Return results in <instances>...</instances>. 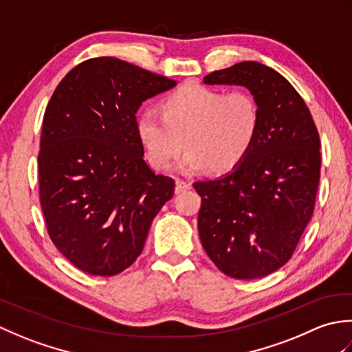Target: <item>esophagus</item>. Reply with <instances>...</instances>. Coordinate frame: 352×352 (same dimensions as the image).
<instances>
[{
	"label": "esophagus",
	"instance_id": "esophagus-1",
	"mask_svg": "<svg viewBox=\"0 0 352 352\" xmlns=\"http://www.w3.org/2000/svg\"><path fill=\"white\" fill-rule=\"evenodd\" d=\"M189 189H190V184L189 183H186L183 180H177L175 182V192L177 193H182V192H186V190H189Z\"/></svg>",
	"mask_w": 352,
	"mask_h": 352
}]
</instances>
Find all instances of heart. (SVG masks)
I'll return each instance as SVG.
<instances>
[{
	"instance_id": "1",
	"label": "heart",
	"mask_w": 352,
	"mask_h": 352,
	"mask_svg": "<svg viewBox=\"0 0 352 352\" xmlns=\"http://www.w3.org/2000/svg\"><path fill=\"white\" fill-rule=\"evenodd\" d=\"M260 122V107L250 92L186 85L169 94L160 110H142L136 130L157 169L169 168L186 146L183 172L228 174L256 145Z\"/></svg>"
}]
</instances>
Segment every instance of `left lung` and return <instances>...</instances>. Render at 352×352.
<instances>
[{
    "label": "left lung",
    "mask_w": 352,
    "mask_h": 352,
    "mask_svg": "<svg viewBox=\"0 0 352 352\" xmlns=\"http://www.w3.org/2000/svg\"><path fill=\"white\" fill-rule=\"evenodd\" d=\"M204 83L250 89L261 122L241 166L218 180L193 183L201 197V243L231 278H261L287 263L311 219L320 178L319 133L294 86L258 62L214 71Z\"/></svg>",
    "instance_id": "8db88e82"
}]
</instances>
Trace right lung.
Returning a JSON list of instances; mask_svg holds the SVG:
<instances>
[{"instance_id": "1", "label": "right lung", "mask_w": 352, "mask_h": 352, "mask_svg": "<svg viewBox=\"0 0 352 352\" xmlns=\"http://www.w3.org/2000/svg\"><path fill=\"white\" fill-rule=\"evenodd\" d=\"M175 80L115 57L81 62L45 110L39 197L52 243L74 266L111 276L131 266L175 182L144 159L136 111Z\"/></svg>"}]
</instances>
